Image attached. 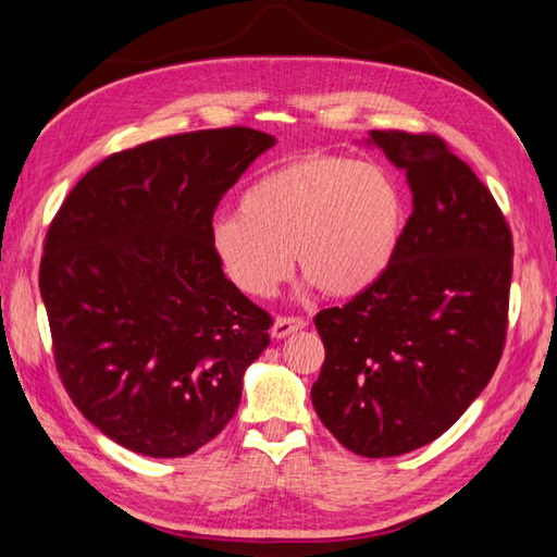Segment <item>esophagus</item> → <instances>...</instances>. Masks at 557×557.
I'll list each match as a JSON object with an SVG mask.
<instances>
[{
    "mask_svg": "<svg viewBox=\"0 0 557 557\" xmlns=\"http://www.w3.org/2000/svg\"><path fill=\"white\" fill-rule=\"evenodd\" d=\"M305 326H307L305 319H300V317H276L274 324H271V336L281 341V338H286V336H290V333L300 331Z\"/></svg>",
    "mask_w": 557,
    "mask_h": 557,
    "instance_id": "34e87169",
    "label": "esophagus"
}]
</instances>
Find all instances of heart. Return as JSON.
Segmentation results:
<instances>
[{"instance_id":"obj_1","label":"heart","mask_w":557,"mask_h":557,"mask_svg":"<svg viewBox=\"0 0 557 557\" xmlns=\"http://www.w3.org/2000/svg\"><path fill=\"white\" fill-rule=\"evenodd\" d=\"M405 224V193L388 169L317 152L247 185L238 214L209 228V245L226 278L252 298L276 293L293 255L307 286L352 298L391 269Z\"/></svg>"}]
</instances>
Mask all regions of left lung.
Returning a JSON list of instances; mask_svg holds the SVG:
<instances>
[{"label":"left lung","mask_w":557,"mask_h":557,"mask_svg":"<svg viewBox=\"0 0 557 557\" xmlns=\"http://www.w3.org/2000/svg\"><path fill=\"white\" fill-rule=\"evenodd\" d=\"M405 171L412 214L372 288L314 324L326 360L312 405L355 455L393 457L436 441L500 362L512 236L488 188L436 135L369 131Z\"/></svg>","instance_id":"1"}]
</instances>
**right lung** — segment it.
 Masks as SVG:
<instances>
[{
	"label": "right lung",
	"instance_id": "1",
	"mask_svg": "<svg viewBox=\"0 0 557 557\" xmlns=\"http://www.w3.org/2000/svg\"><path fill=\"white\" fill-rule=\"evenodd\" d=\"M276 138L195 131L107 157L47 231L40 295L73 405L119 446L185 457L236 414L271 317L224 276L214 209Z\"/></svg>",
	"mask_w": 557,
	"mask_h": 557
}]
</instances>
